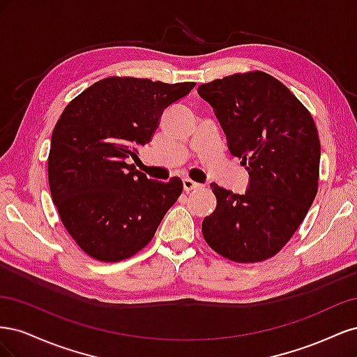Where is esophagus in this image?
Returning a JSON list of instances; mask_svg holds the SVG:
<instances>
[{"label":"esophagus","instance_id":"esophagus-1","mask_svg":"<svg viewBox=\"0 0 357 357\" xmlns=\"http://www.w3.org/2000/svg\"><path fill=\"white\" fill-rule=\"evenodd\" d=\"M183 188H185V190H186V192H190V190L201 189V188H202V185H199V183L193 181V180L185 178V180H183Z\"/></svg>","mask_w":357,"mask_h":357}]
</instances>
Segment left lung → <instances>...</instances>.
Listing matches in <instances>:
<instances>
[{
  "instance_id": "1",
  "label": "left lung",
  "mask_w": 357,
  "mask_h": 357,
  "mask_svg": "<svg viewBox=\"0 0 357 357\" xmlns=\"http://www.w3.org/2000/svg\"><path fill=\"white\" fill-rule=\"evenodd\" d=\"M198 93L248 172L243 195L211 183L218 205L202 222L204 238L231 261H265L291 238L316 198V123L282 82L262 71L213 80Z\"/></svg>"
}]
</instances>
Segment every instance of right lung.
Here are the masks:
<instances>
[{"instance_id":"1","label":"right lung","mask_w":357,"mask_h":357,"mask_svg":"<svg viewBox=\"0 0 357 357\" xmlns=\"http://www.w3.org/2000/svg\"><path fill=\"white\" fill-rule=\"evenodd\" d=\"M193 86L107 77L62 112L47 160L52 199L70 235L93 259L117 262L142 250L178 199V177L147 178L128 159L137 158L162 113Z\"/></svg>"}]
</instances>
